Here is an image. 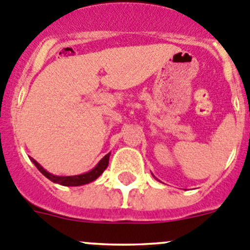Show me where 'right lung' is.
<instances>
[{"mask_svg":"<svg viewBox=\"0 0 250 250\" xmlns=\"http://www.w3.org/2000/svg\"><path fill=\"white\" fill-rule=\"evenodd\" d=\"M111 152H108L107 155L103 157V159L99 161V164L94 167L93 169H90L89 172H85V173L77 174V176H56V174L50 173V172L46 171L38 161L30 157L31 162L36 166V168L46 177V178L50 179L53 183L61 184V186H67V187H78V186H84V184H88L90 182L95 181L101 173L106 169V167L108 166V159H110Z\"/></svg>","mask_w":250,"mask_h":250,"instance_id":"1","label":"right lung"}]
</instances>
